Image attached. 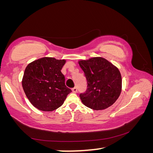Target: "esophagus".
<instances>
[{
  "label": "esophagus",
  "mask_w": 153,
  "mask_h": 153,
  "mask_svg": "<svg viewBox=\"0 0 153 153\" xmlns=\"http://www.w3.org/2000/svg\"><path fill=\"white\" fill-rule=\"evenodd\" d=\"M72 91H73V92H74V93H76L77 92V88L76 87H74L72 88Z\"/></svg>",
  "instance_id": "esophagus-1"
}]
</instances>
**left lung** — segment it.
I'll list each match as a JSON object with an SVG mask.
<instances>
[{
	"label": "left lung",
	"mask_w": 153,
	"mask_h": 153,
	"mask_svg": "<svg viewBox=\"0 0 153 153\" xmlns=\"http://www.w3.org/2000/svg\"><path fill=\"white\" fill-rule=\"evenodd\" d=\"M79 65L87 80V89L79 94L84 105L94 110H102L112 105L121 91L119 69L102 57L80 61Z\"/></svg>",
	"instance_id": "left-lung-1"
}]
</instances>
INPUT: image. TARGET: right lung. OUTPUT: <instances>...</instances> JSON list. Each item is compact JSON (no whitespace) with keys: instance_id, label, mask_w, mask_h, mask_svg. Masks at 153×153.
Returning <instances> with one entry per match:
<instances>
[{"instance_id":"obj_1","label":"right lung","mask_w":153,"mask_h":153,"mask_svg":"<svg viewBox=\"0 0 153 153\" xmlns=\"http://www.w3.org/2000/svg\"><path fill=\"white\" fill-rule=\"evenodd\" d=\"M65 63V60L44 57L32 62L25 68L23 88L30 102L38 109H56L71 92L65 86V78L61 71Z\"/></svg>"}]
</instances>
